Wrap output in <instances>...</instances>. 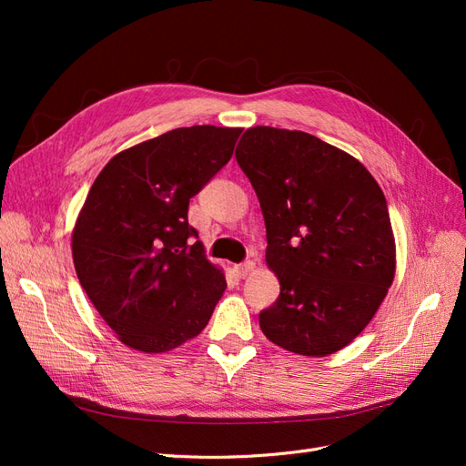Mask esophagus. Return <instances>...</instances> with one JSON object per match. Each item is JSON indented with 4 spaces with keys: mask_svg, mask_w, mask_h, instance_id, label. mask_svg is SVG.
I'll return each instance as SVG.
<instances>
[{
    "mask_svg": "<svg viewBox=\"0 0 466 466\" xmlns=\"http://www.w3.org/2000/svg\"><path fill=\"white\" fill-rule=\"evenodd\" d=\"M252 270H255V262H252V260H247L243 264H237L235 266V272H237L238 278H247Z\"/></svg>",
    "mask_w": 466,
    "mask_h": 466,
    "instance_id": "1",
    "label": "esophagus"
}]
</instances>
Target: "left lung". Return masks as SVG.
Wrapping results in <instances>:
<instances>
[{"mask_svg": "<svg viewBox=\"0 0 466 466\" xmlns=\"http://www.w3.org/2000/svg\"><path fill=\"white\" fill-rule=\"evenodd\" d=\"M235 157L266 225V264L279 298L258 315L268 340L299 356L346 348L394 279L385 194L356 157L299 132L255 126Z\"/></svg>", "mask_w": 466, "mask_h": 466, "instance_id": "left-lung-1", "label": "left lung"}]
</instances>
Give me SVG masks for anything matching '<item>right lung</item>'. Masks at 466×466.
Here are the masks:
<instances>
[{
    "mask_svg": "<svg viewBox=\"0 0 466 466\" xmlns=\"http://www.w3.org/2000/svg\"><path fill=\"white\" fill-rule=\"evenodd\" d=\"M243 128L190 126L112 157L72 233L74 266L128 348L163 354L198 336L228 288L188 225V202L231 159Z\"/></svg>",
    "mask_w": 466,
    "mask_h": 466,
    "instance_id": "right-lung-1",
    "label": "right lung"
}]
</instances>
